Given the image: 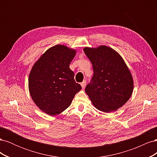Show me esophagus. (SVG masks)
I'll list each match as a JSON object with an SVG mask.
<instances>
[{
    "instance_id": "34e87169",
    "label": "esophagus",
    "mask_w": 157,
    "mask_h": 157,
    "mask_svg": "<svg viewBox=\"0 0 157 157\" xmlns=\"http://www.w3.org/2000/svg\"><path fill=\"white\" fill-rule=\"evenodd\" d=\"M86 80H84V81H82L81 83H80V85H81V86H82V88H84L85 86H86Z\"/></svg>"
}]
</instances>
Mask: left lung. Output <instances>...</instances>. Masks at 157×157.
<instances>
[{"instance_id":"8db88e82","label":"left lung","mask_w":157,"mask_h":157,"mask_svg":"<svg viewBox=\"0 0 157 157\" xmlns=\"http://www.w3.org/2000/svg\"><path fill=\"white\" fill-rule=\"evenodd\" d=\"M94 70L92 82L85 88L94 106L104 113L115 111L128 101L134 80L125 61L107 46L84 48Z\"/></svg>"}]
</instances>
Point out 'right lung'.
<instances>
[{"mask_svg":"<svg viewBox=\"0 0 157 157\" xmlns=\"http://www.w3.org/2000/svg\"><path fill=\"white\" fill-rule=\"evenodd\" d=\"M77 51L65 45L51 47L33 65L29 76L33 101L51 116L68 108L81 86L75 82L69 64Z\"/></svg>","mask_w":157,"mask_h":157,"instance_id":"add662e5","label":"right lung"}]
</instances>
